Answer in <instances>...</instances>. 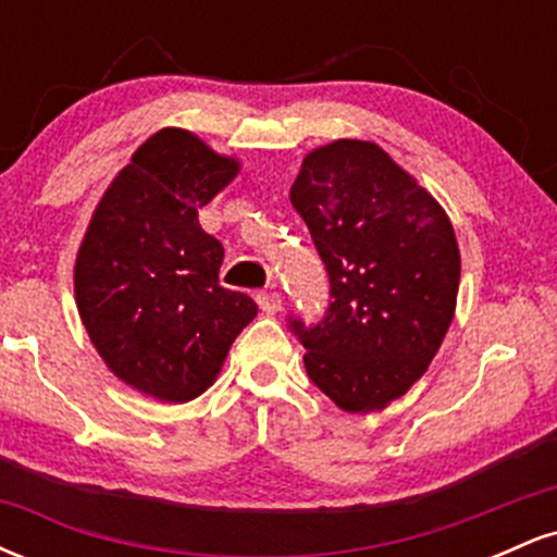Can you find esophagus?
<instances>
[{
	"label": "esophagus",
	"instance_id": "esophagus-1",
	"mask_svg": "<svg viewBox=\"0 0 557 557\" xmlns=\"http://www.w3.org/2000/svg\"><path fill=\"white\" fill-rule=\"evenodd\" d=\"M257 300L264 314H277V311L283 309V296H280V293H259Z\"/></svg>",
	"mask_w": 557,
	"mask_h": 557
}]
</instances>
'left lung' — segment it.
I'll return each instance as SVG.
<instances>
[{
  "label": "left lung",
  "instance_id": "obj_1",
  "mask_svg": "<svg viewBox=\"0 0 557 557\" xmlns=\"http://www.w3.org/2000/svg\"><path fill=\"white\" fill-rule=\"evenodd\" d=\"M290 203L330 274L306 374L343 411H382L426 372L456 314L461 253L445 209L372 140L306 154Z\"/></svg>",
  "mask_w": 557,
  "mask_h": 557
}]
</instances>
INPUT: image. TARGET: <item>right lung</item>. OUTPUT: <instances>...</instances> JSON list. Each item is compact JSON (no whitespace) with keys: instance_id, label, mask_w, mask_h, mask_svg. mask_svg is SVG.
<instances>
[{"instance_id":"1","label":"right lung","mask_w":557,"mask_h":557,"mask_svg":"<svg viewBox=\"0 0 557 557\" xmlns=\"http://www.w3.org/2000/svg\"><path fill=\"white\" fill-rule=\"evenodd\" d=\"M235 175V159L164 127L117 172L81 243L83 327L125 385L157 400L198 398L259 311L220 285L225 248L198 225V209Z\"/></svg>"}]
</instances>
